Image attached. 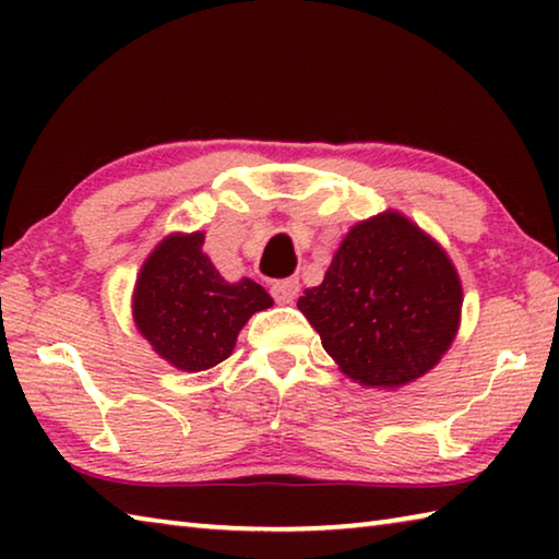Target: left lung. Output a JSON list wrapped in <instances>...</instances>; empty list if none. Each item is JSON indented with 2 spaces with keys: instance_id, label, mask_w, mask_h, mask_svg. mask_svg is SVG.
<instances>
[{
  "instance_id": "left-lung-1",
  "label": "left lung",
  "mask_w": 559,
  "mask_h": 559,
  "mask_svg": "<svg viewBox=\"0 0 559 559\" xmlns=\"http://www.w3.org/2000/svg\"><path fill=\"white\" fill-rule=\"evenodd\" d=\"M273 306L257 281L224 278L204 253V231L169 234L145 259L132 290V320L155 353L202 372L234 353L251 316Z\"/></svg>"
}]
</instances>
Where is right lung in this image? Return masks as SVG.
<instances>
[{"mask_svg": "<svg viewBox=\"0 0 559 559\" xmlns=\"http://www.w3.org/2000/svg\"><path fill=\"white\" fill-rule=\"evenodd\" d=\"M463 290L437 239L396 212L357 222L320 286L298 300L340 372L365 386L409 384L439 365Z\"/></svg>", "mask_w": 559, "mask_h": 559, "instance_id": "add662e5", "label": "right lung"}]
</instances>
